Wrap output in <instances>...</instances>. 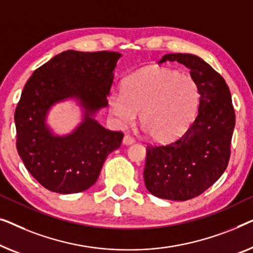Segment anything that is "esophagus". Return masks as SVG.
Segmentation results:
<instances>
[{"instance_id":"1","label":"esophagus","mask_w":253,"mask_h":253,"mask_svg":"<svg viewBox=\"0 0 253 253\" xmlns=\"http://www.w3.org/2000/svg\"><path fill=\"white\" fill-rule=\"evenodd\" d=\"M134 142H135V138L133 136H130V135H128V134H126L123 138V143L125 145L131 144V143H134Z\"/></svg>"}]
</instances>
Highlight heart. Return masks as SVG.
<instances>
[{
    "mask_svg": "<svg viewBox=\"0 0 253 253\" xmlns=\"http://www.w3.org/2000/svg\"><path fill=\"white\" fill-rule=\"evenodd\" d=\"M199 87L189 74L167 67H149L124 83V90L111 89L110 111L120 126H130L141 113L142 126L158 142L184 133L196 115Z\"/></svg>",
    "mask_w": 253,
    "mask_h": 253,
    "instance_id": "1",
    "label": "heart"
}]
</instances>
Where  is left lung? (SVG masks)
<instances>
[{
  "mask_svg": "<svg viewBox=\"0 0 253 253\" xmlns=\"http://www.w3.org/2000/svg\"><path fill=\"white\" fill-rule=\"evenodd\" d=\"M177 62L190 70L199 87L196 118L179 138L148 145L144 183L154 196L188 201L212 186L227 169L235 127L232 95L226 81L202 58L167 54L159 60Z\"/></svg>",
  "mask_w": 253,
  "mask_h": 253,
  "instance_id": "8db88e82",
  "label": "left lung"
}]
</instances>
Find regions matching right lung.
Here are the masks:
<instances>
[{
    "label": "right lung",
    "mask_w": 253,
    "mask_h": 253,
    "mask_svg": "<svg viewBox=\"0 0 253 253\" xmlns=\"http://www.w3.org/2000/svg\"><path fill=\"white\" fill-rule=\"evenodd\" d=\"M119 52L67 50L39 67L25 84L15 111L16 147L25 167L45 189L58 194L87 190L106 157L122 144L123 131L105 129L92 118L105 108ZM76 97L84 122L72 134L55 137L45 117L55 102Z\"/></svg>",
    "instance_id": "right-lung-1"
}]
</instances>
